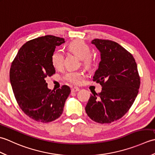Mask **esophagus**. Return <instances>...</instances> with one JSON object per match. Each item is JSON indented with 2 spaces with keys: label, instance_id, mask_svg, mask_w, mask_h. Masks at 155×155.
<instances>
[{
  "label": "esophagus",
  "instance_id": "34e87169",
  "mask_svg": "<svg viewBox=\"0 0 155 155\" xmlns=\"http://www.w3.org/2000/svg\"><path fill=\"white\" fill-rule=\"evenodd\" d=\"M79 88L78 87H73L71 88V91L73 92V93H75V92H77V91H79Z\"/></svg>",
  "mask_w": 155,
  "mask_h": 155
}]
</instances>
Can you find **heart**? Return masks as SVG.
<instances>
[{"label": "heart", "instance_id": "1", "mask_svg": "<svg viewBox=\"0 0 155 155\" xmlns=\"http://www.w3.org/2000/svg\"><path fill=\"white\" fill-rule=\"evenodd\" d=\"M68 49L82 59L83 64L86 68H89L93 64L94 59L92 57L91 50L87 43L82 41H74L68 44ZM52 66L56 69H61L63 67L64 54L61 51L53 52L51 57ZM64 80L72 84H79L84 78V73L81 71H69L64 75Z\"/></svg>", "mask_w": 155, "mask_h": 155}]
</instances>
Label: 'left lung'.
I'll return each mask as SVG.
<instances>
[{
	"mask_svg": "<svg viewBox=\"0 0 155 155\" xmlns=\"http://www.w3.org/2000/svg\"><path fill=\"white\" fill-rule=\"evenodd\" d=\"M101 52V61L93 81L102 86L91 94L85 110L98 123H110L123 117L139 93L140 79L132 54L117 42L95 38L92 41Z\"/></svg>",
	"mask_w": 155,
	"mask_h": 155,
	"instance_id": "obj_1",
	"label": "left lung"
}]
</instances>
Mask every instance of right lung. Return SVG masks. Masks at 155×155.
I'll list each match as a JSON object with an SVG mask.
<instances>
[{
  "mask_svg": "<svg viewBox=\"0 0 155 155\" xmlns=\"http://www.w3.org/2000/svg\"><path fill=\"white\" fill-rule=\"evenodd\" d=\"M64 39L52 35L32 39L23 45L10 69V81L16 101L32 119L49 123L61 116L71 89L63 85L48 89L45 78L55 74L51 61L57 46Z\"/></svg>",
  "mask_w": 155,
  "mask_h": 155,
  "instance_id": "add662e5",
  "label": "right lung"
}]
</instances>
